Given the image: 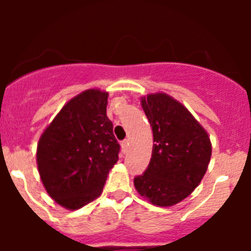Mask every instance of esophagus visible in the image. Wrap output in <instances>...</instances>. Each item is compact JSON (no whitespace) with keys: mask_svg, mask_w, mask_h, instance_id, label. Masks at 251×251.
Returning <instances> with one entry per match:
<instances>
[{"mask_svg":"<svg viewBox=\"0 0 251 251\" xmlns=\"http://www.w3.org/2000/svg\"><path fill=\"white\" fill-rule=\"evenodd\" d=\"M122 148H123L124 152H127L128 151V147H129V141L128 139H124V141H122Z\"/></svg>","mask_w":251,"mask_h":251,"instance_id":"1","label":"esophagus"}]
</instances>
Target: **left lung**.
Instances as JSON below:
<instances>
[{
  "label": "left lung",
  "mask_w": 251,
  "mask_h": 251,
  "mask_svg": "<svg viewBox=\"0 0 251 251\" xmlns=\"http://www.w3.org/2000/svg\"><path fill=\"white\" fill-rule=\"evenodd\" d=\"M141 104L154 143L150 165L134 177V187L153 205L174 206L205 176L211 158L210 137L185 105L165 93L148 94Z\"/></svg>",
  "instance_id": "8db88e82"
}]
</instances>
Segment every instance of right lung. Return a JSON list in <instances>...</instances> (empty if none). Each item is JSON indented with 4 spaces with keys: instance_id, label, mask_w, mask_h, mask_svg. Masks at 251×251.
<instances>
[{
    "instance_id": "right-lung-1",
    "label": "right lung",
    "mask_w": 251,
    "mask_h": 251,
    "mask_svg": "<svg viewBox=\"0 0 251 251\" xmlns=\"http://www.w3.org/2000/svg\"><path fill=\"white\" fill-rule=\"evenodd\" d=\"M108 93L89 89L69 100L37 143V168L51 199L68 210L103 191L121 146L106 117Z\"/></svg>"
}]
</instances>
